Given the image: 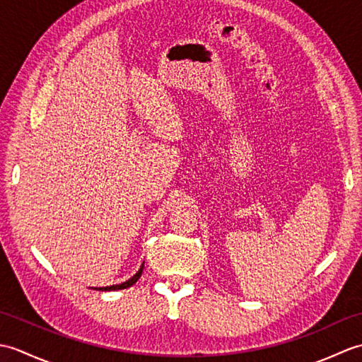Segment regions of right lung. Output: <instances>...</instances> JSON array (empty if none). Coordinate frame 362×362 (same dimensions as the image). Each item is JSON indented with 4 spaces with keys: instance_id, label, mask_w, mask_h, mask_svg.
Segmentation results:
<instances>
[{
    "instance_id": "obj_1",
    "label": "right lung",
    "mask_w": 362,
    "mask_h": 362,
    "mask_svg": "<svg viewBox=\"0 0 362 362\" xmlns=\"http://www.w3.org/2000/svg\"><path fill=\"white\" fill-rule=\"evenodd\" d=\"M143 267H144V264H141V267H140V271H138L132 279L130 280H127V281H124V283H121V284H113V286H105V288H98L99 291H118V289H126V288H130L132 286L134 283H136V280L140 279L141 276V274H143Z\"/></svg>"
}]
</instances>
